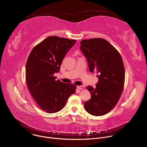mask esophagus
Returning a JSON list of instances; mask_svg holds the SVG:
<instances>
[{
	"instance_id": "esophagus-1",
	"label": "esophagus",
	"mask_w": 147,
	"mask_h": 147,
	"mask_svg": "<svg viewBox=\"0 0 147 147\" xmlns=\"http://www.w3.org/2000/svg\"><path fill=\"white\" fill-rule=\"evenodd\" d=\"M77 88L80 90H82L84 89V87L82 86H77Z\"/></svg>"
}]
</instances>
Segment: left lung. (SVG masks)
Here are the masks:
<instances>
[{
    "label": "left lung",
    "instance_id": "left-lung-1",
    "mask_svg": "<svg viewBox=\"0 0 147 147\" xmlns=\"http://www.w3.org/2000/svg\"><path fill=\"white\" fill-rule=\"evenodd\" d=\"M80 44L90 72L96 73L98 78L95 88L87 87L91 98L84 106L90 114L102 116L116 106L121 96L125 79L123 60L116 48L104 39H84Z\"/></svg>",
    "mask_w": 147,
    "mask_h": 147
}]
</instances>
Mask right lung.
Here are the masks:
<instances>
[{
    "instance_id": "obj_1",
    "label": "right lung",
    "mask_w": 147,
    "mask_h": 147,
    "mask_svg": "<svg viewBox=\"0 0 147 147\" xmlns=\"http://www.w3.org/2000/svg\"><path fill=\"white\" fill-rule=\"evenodd\" d=\"M76 40L57 36L47 38L31 51L26 66L28 90L38 107L52 113L61 110L70 95L76 92L72 84L55 80L63 59Z\"/></svg>"
}]
</instances>
